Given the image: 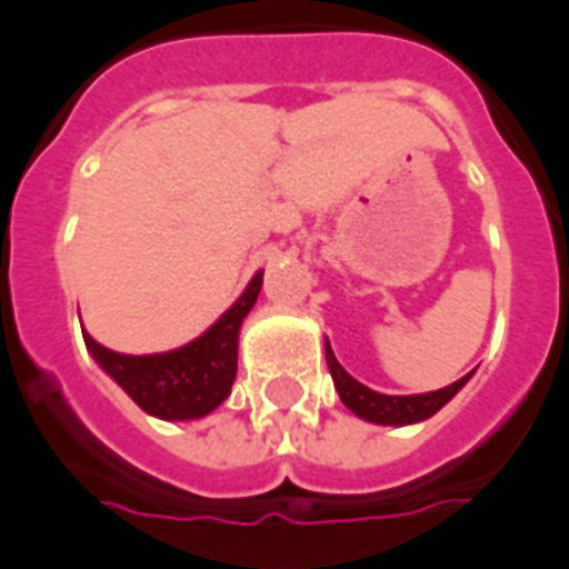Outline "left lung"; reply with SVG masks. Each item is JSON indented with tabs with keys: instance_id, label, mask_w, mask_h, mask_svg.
Segmentation results:
<instances>
[{
	"instance_id": "left-lung-1",
	"label": "left lung",
	"mask_w": 569,
	"mask_h": 569,
	"mask_svg": "<svg viewBox=\"0 0 569 569\" xmlns=\"http://www.w3.org/2000/svg\"><path fill=\"white\" fill-rule=\"evenodd\" d=\"M326 363H329V372H332L335 389H338L340 401L352 409L358 418L372 423H387V427H403V423H418L427 421L429 415H435L443 403H449L456 398L458 389L472 378V372L463 375L461 380L449 383V387L438 389V392H423V395H380L375 389L363 387L360 380H355L352 375L346 372L338 363L335 352L326 343Z\"/></svg>"
}]
</instances>
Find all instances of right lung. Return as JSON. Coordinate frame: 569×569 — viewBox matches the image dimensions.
<instances>
[{
	"label": "right lung",
	"mask_w": 569,
	"mask_h": 569,
	"mask_svg": "<svg viewBox=\"0 0 569 569\" xmlns=\"http://www.w3.org/2000/svg\"><path fill=\"white\" fill-rule=\"evenodd\" d=\"M263 286L257 271L246 291L209 332L160 355H120L82 332L88 352L128 392L142 412L162 421L202 418L229 398L237 375V335Z\"/></svg>",
	"instance_id": "obj_1"
}]
</instances>
